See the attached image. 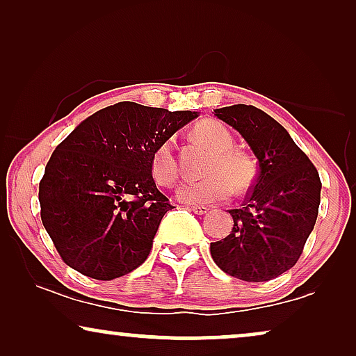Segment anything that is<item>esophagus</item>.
<instances>
[{
    "mask_svg": "<svg viewBox=\"0 0 356 356\" xmlns=\"http://www.w3.org/2000/svg\"><path fill=\"white\" fill-rule=\"evenodd\" d=\"M189 209H191L194 213H197V216H202V213L209 212V207L206 206H189Z\"/></svg>",
    "mask_w": 356,
    "mask_h": 356,
    "instance_id": "1",
    "label": "esophagus"
}]
</instances>
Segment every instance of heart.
I'll list each match as a JSON object with an SVG mask.
<instances>
[{
    "label": "heart",
    "mask_w": 356,
    "mask_h": 356,
    "mask_svg": "<svg viewBox=\"0 0 356 356\" xmlns=\"http://www.w3.org/2000/svg\"><path fill=\"white\" fill-rule=\"evenodd\" d=\"M194 139L207 145L212 157L204 167V177L197 181H186L178 188V199L188 204H212L236 193L246 191L254 181L256 167L250 155L233 149V136L225 124L216 120H206L193 128ZM150 172L162 186H172L178 178V163L173 143L165 140L154 150Z\"/></svg>",
    "instance_id": "heart-1"
}]
</instances>
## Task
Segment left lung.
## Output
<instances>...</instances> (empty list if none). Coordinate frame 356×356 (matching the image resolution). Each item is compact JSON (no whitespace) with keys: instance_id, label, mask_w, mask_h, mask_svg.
<instances>
[{"instance_id":"obj_1","label":"left lung","mask_w":356,"mask_h":356,"mask_svg":"<svg viewBox=\"0 0 356 356\" xmlns=\"http://www.w3.org/2000/svg\"><path fill=\"white\" fill-rule=\"evenodd\" d=\"M216 116L245 138L259 172L243 207L228 211L230 235L211 243L212 259L240 280H272L296 264L313 232L321 202L319 173L284 126L256 106H223Z\"/></svg>"}]
</instances>
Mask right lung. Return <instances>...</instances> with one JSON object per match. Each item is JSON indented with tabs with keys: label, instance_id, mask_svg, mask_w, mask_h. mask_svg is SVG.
<instances>
[{
	"label": "right lung",
	"instance_id": "obj_1",
	"mask_svg": "<svg viewBox=\"0 0 356 356\" xmlns=\"http://www.w3.org/2000/svg\"><path fill=\"white\" fill-rule=\"evenodd\" d=\"M196 116L120 102L82 121L58 145L38 201L43 227L67 266L113 280L147 259L160 222L173 209L157 189L150 159Z\"/></svg>",
	"mask_w": 356,
	"mask_h": 356
}]
</instances>
